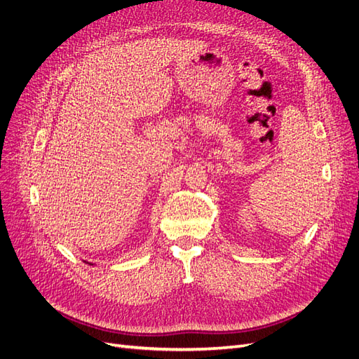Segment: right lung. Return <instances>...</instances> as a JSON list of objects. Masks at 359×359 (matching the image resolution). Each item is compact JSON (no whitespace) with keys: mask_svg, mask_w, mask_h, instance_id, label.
<instances>
[{"mask_svg":"<svg viewBox=\"0 0 359 359\" xmlns=\"http://www.w3.org/2000/svg\"><path fill=\"white\" fill-rule=\"evenodd\" d=\"M86 264H88V262H86ZM90 265H93V264H90Z\"/></svg>","mask_w":359,"mask_h":359,"instance_id":"add662e5","label":"right lung"}]
</instances>
